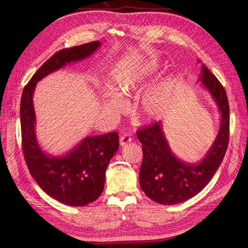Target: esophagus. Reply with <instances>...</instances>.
<instances>
[{
	"mask_svg": "<svg viewBox=\"0 0 248 248\" xmlns=\"http://www.w3.org/2000/svg\"><path fill=\"white\" fill-rule=\"evenodd\" d=\"M131 141H132V138L129 137L128 135L122 136L121 139H120V142H121L122 146H125V145L128 144V142H131Z\"/></svg>",
	"mask_w": 248,
	"mask_h": 248,
	"instance_id": "1",
	"label": "esophagus"
}]
</instances>
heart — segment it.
Returning a JSON list of instances; mask_svg holds the SVG:
<instances>
[{"label":"heart","instance_id":"b5f03b06","mask_svg":"<svg viewBox=\"0 0 248 248\" xmlns=\"http://www.w3.org/2000/svg\"><path fill=\"white\" fill-rule=\"evenodd\" d=\"M160 70V63L155 59L132 62L120 68L114 75V85L122 93L134 95L141 93ZM108 107L117 106L120 99L112 89L107 91ZM169 102L164 86L148 90L140 103V113L146 120L157 121L167 112Z\"/></svg>","mask_w":248,"mask_h":248}]
</instances>
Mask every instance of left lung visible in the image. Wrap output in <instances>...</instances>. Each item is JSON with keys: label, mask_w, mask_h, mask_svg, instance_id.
<instances>
[{"label": "left lung", "mask_w": 248, "mask_h": 248, "mask_svg": "<svg viewBox=\"0 0 248 248\" xmlns=\"http://www.w3.org/2000/svg\"><path fill=\"white\" fill-rule=\"evenodd\" d=\"M198 81L210 94L220 113L218 134L200 162L192 164L177 157L161 122L137 132L144 154L139 175L140 188L151 200L162 205L185 202L202 191L222 163L227 150L229 104L225 89L204 64Z\"/></svg>", "instance_id": "obj_1"}]
</instances>
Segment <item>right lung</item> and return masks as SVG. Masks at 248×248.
Masks as SVG:
<instances>
[{
  "instance_id": "add662e5",
  "label": "right lung",
  "mask_w": 248,
  "mask_h": 248,
  "mask_svg": "<svg viewBox=\"0 0 248 248\" xmlns=\"http://www.w3.org/2000/svg\"><path fill=\"white\" fill-rule=\"evenodd\" d=\"M100 46V41H93L56 52L32 76L21 97L22 145L29 172L50 197L69 206H85L100 196L108 166L119 151V134L86 137L65 155H50L36 136L33 95L38 81L67 64L89 58Z\"/></svg>"
}]
</instances>
